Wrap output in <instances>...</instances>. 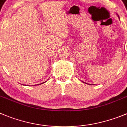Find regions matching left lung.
I'll return each mask as SVG.
<instances>
[{
  "label": "left lung",
  "instance_id": "obj_1",
  "mask_svg": "<svg viewBox=\"0 0 127 127\" xmlns=\"http://www.w3.org/2000/svg\"><path fill=\"white\" fill-rule=\"evenodd\" d=\"M118 18H119V19H120V17H118ZM86 84H87V83H86Z\"/></svg>",
  "mask_w": 127,
  "mask_h": 127
}]
</instances>
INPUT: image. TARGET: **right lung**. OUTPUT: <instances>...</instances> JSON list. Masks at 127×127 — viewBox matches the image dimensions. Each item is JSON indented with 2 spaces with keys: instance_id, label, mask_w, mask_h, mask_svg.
<instances>
[{
  "instance_id": "1",
  "label": "right lung",
  "mask_w": 127,
  "mask_h": 127,
  "mask_svg": "<svg viewBox=\"0 0 127 127\" xmlns=\"http://www.w3.org/2000/svg\"><path fill=\"white\" fill-rule=\"evenodd\" d=\"M45 82H44V83H44ZM42 83H41V84H39V85H41V84H42Z\"/></svg>"
}]
</instances>
